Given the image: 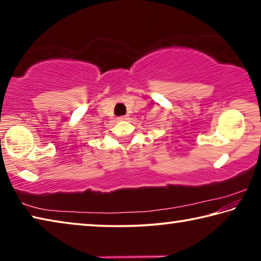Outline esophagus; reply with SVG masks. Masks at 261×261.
<instances>
[{"label": "esophagus", "mask_w": 261, "mask_h": 261, "mask_svg": "<svg viewBox=\"0 0 261 261\" xmlns=\"http://www.w3.org/2000/svg\"><path fill=\"white\" fill-rule=\"evenodd\" d=\"M117 120H120V121H126V120H129V117L127 116H120L117 118Z\"/></svg>", "instance_id": "1"}]
</instances>
